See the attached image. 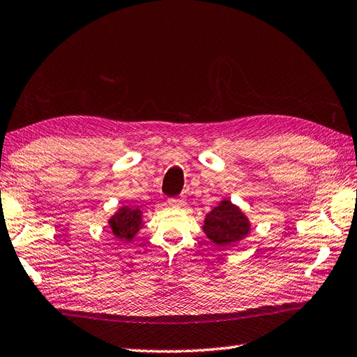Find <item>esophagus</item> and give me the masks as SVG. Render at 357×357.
<instances>
[{"label": "esophagus", "mask_w": 357, "mask_h": 357, "mask_svg": "<svg viewBox=\"0 0 357 357\" xmlns=\"http://www.w3.org/2000/svg\"><path fill=\"white\" fill-rule=\"evenodd\" d=\"M168 202L171 206H183V203H185L183 199H169Z\"/></svg>", "instance_id": "1"}]
</instances>
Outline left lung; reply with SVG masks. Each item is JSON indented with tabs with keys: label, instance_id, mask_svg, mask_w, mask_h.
Segmentation results:
<instances>
[{
	"label": "left lung",
	"instance_id": "1",
	"mask_svg": "<svg viewBox=\"0 0 357 357\" xmlns=\"http://www.w3.org/2000/svg\"><path fill=\"white\" fill-rule=\"evenodd\" d=\"M203 231L211 242L219 246H231L248 236L250 222L242 211L229 200H222L206 215Z\"/></svg>",
	"mask_w": 357,
	"mask_h": 357
}]
</instances>
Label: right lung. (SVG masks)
<instances>
[{
  "instance_id": "add662e5",
  "label": "right lung",
  "mask_w": 357,
  "mask_h": 357,
  "mask_svg": "<svg viewBox=\"0 0 357 357\" xmlns=\"http://www.w3.org/2000/svg\"><path fill=\"white\" fill-rule=\"evenodd\" d=\"M109 227L112 229V234L123 240H132L138 229L142 228V211L138 208L121 206L111 219Z\"/></svg>"
}]
</instances>
